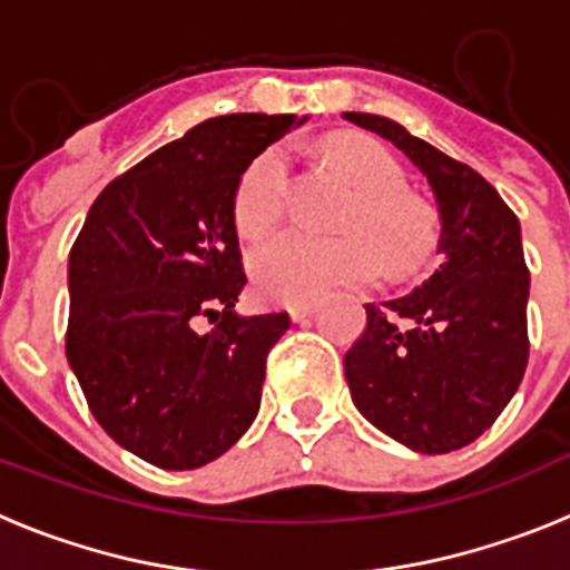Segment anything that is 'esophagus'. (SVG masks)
Returning a JSON list of instances; mask_svg holds the SVG:
<instances>
[{
    "instance_id": "esophagus-1",
    "label": "esophagus",
    "mask_w": 570,
    "mask_h": 570,
    "mask_svg": "<svg viewBox=\"0 0 570 570\" xmlns=\"http://www.w3.org/2000/svg\"><path fill=\"white\" fill-rule=\"evenodd\" d=\"M314 311H316V305H311V302H302V305H291L288 314L294 322H305L311 314H314Z\"/></svg>"
}]
</instances>
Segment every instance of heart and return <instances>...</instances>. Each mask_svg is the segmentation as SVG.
Here are the masks:
<instances>
[{"label":"heart","mask_w":570,"mask_h":570,"mask_svg":"<svg viewBox=\"0 0 570 570\" xmlns=\"http://www.w3.org/2000/svg\"><path fill=\"white\" fill-rule=\"evenodd\" d=\"M331 163L356 188L347 210V230L320 236L308 230H282L262 242L250 256V276L262 296L276 302H311L340 285L374 279L387 259L394 268H411L431 242L428 214L405 194L400 165L367 136H336L328 142ZM291 156L274 145L262 150L242 174L234 199L236 228L245 236L268 234L288 208Z\"/></svg>","instance_id":"heart-1"}]
</instances>
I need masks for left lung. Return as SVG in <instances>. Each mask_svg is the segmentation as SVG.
Listing matches in <instances>:
<instances>
[{"instance_id": "obj_1", "label": "left lung", "mask_w": 570, "mask_h": 570, "mask_svg": "<svg viewBox=\"0 0 570 570\" xmlns=\"http://www.w3.org/2000/svg\"><path fill=\"white\" fill-rule=\"evenodd\" d=\"M342 119L387 139L425 176L442 256L420 288L365 305V331L345 354L351 400L391 440L420 454H448L485 434L525 374L531 276L520 219L476 170L394 119Z\"/></svg>"}]
</instances>
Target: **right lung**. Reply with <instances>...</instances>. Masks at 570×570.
Returning <instances> with one entry per match:
<instances>
[{"mask_svg":"<svg viewBox=\"0 0 570 570\" xmlns=\"http://www.w3.org/2000/svg\"><path fill=\"white\" fill-rule=\"evenodd\" d=\"M294 114L194 125L108 185L68 256L65 351L105 434L165 471L223 456L256 420L288 314H236L242 174ZM215 328L205 335L198 320Z\"/></svg>","mask_w":570,"mask_h":570,"instance_id":"right-lung-1","label":"right lung"}]
</instances>
